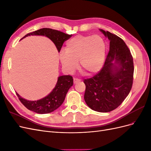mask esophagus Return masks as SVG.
<instances>
[{"label": "esophagus", "instance_id": "34e87169", "mask_svg": "<svg viewBox=\"0 0 151 151\" xmlns=\"http://www.w3.org/2000/svg\"><path fill=\"white\" fill-rule=\"evenodd\" d=\"M80 82V79H77V78H74V84H77V83Z\"/></svg>", "mask_w": 151, "mask_h": 151}]
</instances>
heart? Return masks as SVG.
<instances>
[{
  "instance_id": "heart-1",
  "label": "heart",
  "mask_w": 151,
  "mask_h": 151,
  "mask_svg": "<svg viewBox=\"0 0 151 151\" xmlns=\"http://www.w3.org/2000/svg\"><path fill=\"white\" fill-rule=\"evenodd\" d=\"M65 52L60 59L63 68L73 73L78 67L86 76L97 74L102 68L106 55V45L99 36L77 35L67 42Z\"/></svg>"
}]
</instances>
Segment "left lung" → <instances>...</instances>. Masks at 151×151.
Instances as JSON below:
<instances>
[{
  "label": "left lung",
  "mask_w": 151,
  "mask_h": 151,
  "mask_svg": "<svg viewBox=\"0 0 151 151\" xmlns=\"http://www.w3.org/2000/svg\"><path fill=\"white\" fill-rule=\"evenodd\" d=\"M99 31L109 40V50L102 69L84 80V100L93 110L106 113L119 106L129 95L134 67L133 57L124 41L110 32Z\"/></svg>",
  "instance_id": "left-lung-1"
}]
</instances>
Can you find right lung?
I'll list each match as a JSON object with an SVG mask.
<instances>
[{"mask_svg":"<svg viewBox=\"0 0 151 151\" xmlns=\"http://www.w3.org/2000/svg\"><path fill=\"white\" fill-rule=\"evenodd\" d=\"M45 36L51 40L60 52L65 41L69 39L72 35L50 28H42L25 35L23 39L28 36ZM21 39V40H22ZM73 85V78L70 76H61L58 77L57 83L52 92L47 96L37 101H29L22 98L16 93L17 97L24 106L29 110L39 114L51 113L60 107L64 101L68 89Z\"/></svg>","mask_w":151,"mask_h":151,"instance_id":"obj_1","label":"right lung"}]
</instances>
